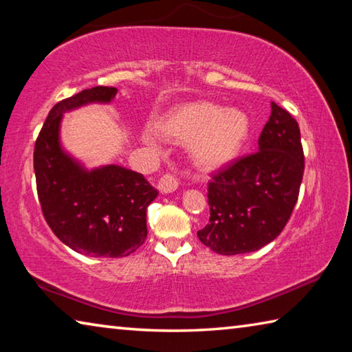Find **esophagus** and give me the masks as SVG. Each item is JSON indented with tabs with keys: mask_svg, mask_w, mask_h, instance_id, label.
Listing matches in <instances>:
<instances>
[{
	"mask_svg": "<svg viewBox=\"0 0 352 352\" xmlns=\"http://www.w3.org/2000/svg\"><path fill=\"white\" fill-rule=\"evenodd\" d=\"M177 188H178V180H177L175 175L164 174L162 178H160V182H158L160 192L169 194V192H174Z\"/></svg>",
	"mask_w": 352,
	"mask_h": 352,
	"instance_id": "obj_1",
	"label": "esophagus"
}]
</instances>
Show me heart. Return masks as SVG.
Wrapping results in <instances>:
<instances>
[{
  "label": "heart",
  "mask_w": 352,
  "mask_h": 352,
  "mask_svg": "<svg viewBox=\"0 0 352 352\" xmlns=\"http://www.w3.org/2000/svg\"><path fill=\"white\" fill-rule=\"evenodd\" d=\"M164 130L183 144L201 169H219L239 155L252 132V119L239 107L197 100L178 105L164 119Z\"/></svg>",
  "instance_id": "heart-1"
}]
</instances>
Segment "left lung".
<instances>
[{"label": "left lung", "mask_w": 352, "mask_h": 352, "mask_svg": "<svg viewBox=\"0 0 352 352\" xmlns=\"http://www.w3.org/2000/svg\"><path fill=\"white\" fill-rule=\"evenodd\" d=\"M258 144V152L236 160L208 183L210 222L197 236L219 254L252 253L270 243L296 205L305 172L298 122L272 102Z\"/></svg>", "instance_id": "obj_1"}]
</instances>
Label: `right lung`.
Returning <instances> with one entry per match:
<instances>
[{
    "label": "right lung",
    "instance_id": "right-lung-1",
    "mask_svg": "<svg viewBox=\"0 0 352 352\" xmlns=\"http://www.w3.org/2000/svg\"><path fill=\"white\" fill-rule=\"evenodd\" d=\"M115 87L83 90L52 107L34 148L37 194L46 223L74 252L93 258H122L147 237L146 211L158 190L138 172L109 164L88 170L63 151V113L109 104Z\"/></svg>",
    "mask_w": 352,
    "mask_h": 352
}]
</instances>
